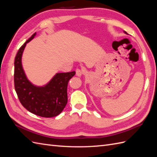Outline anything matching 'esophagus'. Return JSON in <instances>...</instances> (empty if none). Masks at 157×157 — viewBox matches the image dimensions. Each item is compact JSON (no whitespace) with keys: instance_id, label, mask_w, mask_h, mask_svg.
I'll use <instances>...</instances> for the list:
<instances>
[{"instance_id":"obj_1","label":"esophagus","mask_w":157,"mask_h":157,"mask_svg":"<svg viewBox=\"0 0 157 157\" xmlns=\"http://www.w3.org/2000/svg\"><path fill=\"white\" fill-rule=\"evenodd\" d=\"M84 71L82 69H80V68H77V69L76 70V75L78 76H81L84 74Z\"/></svg>"}]
</instances>
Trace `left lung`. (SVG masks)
<instances>
[{
	"label": "left lung",
	"mask_w": 157,
	"mask_h": 157,
	"mask_svg": "<svg viewBox=\"0 0 157 157\" xmlns=\"http://www.w3.org/2000/svg\"><path fill=\"white\" fill-rule=\"evenodd\" d=\"M124 33H126V32H124Z\"/></svg>",
	"instance_id": "8db88e82"
}]
</instances>
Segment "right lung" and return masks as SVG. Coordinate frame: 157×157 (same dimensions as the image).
I'll return each mask as SVG.
<instances>
[{
  "mask_svg": "<svg viewBox=\"0 0 157 157\" xmlns=\"http://www.w3.org/2000/svg\"><path fill=\"white\" fill-rule=\"evenodd\" d=\"M35 35L36 33L21 46L15 56L14 89L19 101L26 110L37 116L51 118L59 115L67 104L68 82L75 72L57 73L44 86L33 85L22 69L21 57L26 43Z\"/></svg>",
  "mask_w": 157,
  "mask_h": 157,
  "instance_id": "1",
  "label": "right lung"
}]
</instances>
